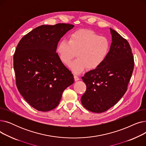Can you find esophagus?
<instances>
[{
    "instance_id": "1",
    "label": "esophagus",
    "mask_w": 146,
    "mask_h": 146,
    "mask_svg": "<svg viewBox=\"0 0 146 146\" xmlns=\"http://www.w3.org/2000/svg\"><path fill=\"white\" fill-rule=\"evenodd\" d=\"M74 79L75 81H78V80H79V78L78 77V76H76V75H74Z\"/></svg>"
}]
</instances>
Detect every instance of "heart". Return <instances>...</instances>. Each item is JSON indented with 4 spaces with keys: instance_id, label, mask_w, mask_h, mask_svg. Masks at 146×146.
I'll return each mask as SVG.
<instances>
[{
    "instance_id": "1",
    "label": "heart",
    "mask_w": 146,
    "mask_h": 146,
    "mask_svg": "<svg viewBox=\"0 0 146 146\" xmlns=\"http://www.w3.org/2000/svg\"><path fill=\"white\" fill-rule=\"evenodd\" d=\"M110 48L108 38L91 29H80L69 35L68 41H60L56 52L60 61L66 66L76 52L78 58L70 65V68L75 74H79L87 67L95 69L100 66L108 56Z\"/></svg>"
}]
</instances>
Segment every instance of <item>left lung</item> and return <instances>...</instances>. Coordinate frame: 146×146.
I'll return each mask as SVG.
<instances>
[{
	"label": "left lung",
	"mask_w": 146,
	"mask_h": 146,
	"mask_svg": "<svg viewBox=\"0 0 146 146\" xmlns=\"http://www.w3.org/2000/svg\"><path fill=\"white\" fill-rule=\"evenodd\" d=\"M112 43L104 62L82 78L86 90L81 98L88 110L102 113L115 105L124 96L131 78L134 61L128 42L110 28Z\"/></svg>",
	"instance_id": "left-lung-1"
}]
</instances>
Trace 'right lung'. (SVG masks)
<instances>
[{"instance_id":"obj_1","label":"right lung","mask_w":146,"mask_h":146,"mask_svg":"<svg viewBox=\"0 0 146 146\" xmlns=\"http://www.w3.org/2000/svg\"><path fill=\"white\" fill-rule=\"evenodd\" d=\"M74 26L68 24L41 25L19 42L13 55L16 85L34 108L46 112L58 106L63 91L74 83L71 72L56 52L58 41Z\"/></svg>"}]
</instances>
